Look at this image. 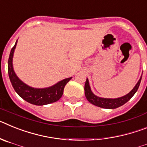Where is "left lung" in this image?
I'll use <instances>...</instances> for the list:
<instances>
[{"label":"left lung","mask_w":147,"mask_h":147,"mask_svg":"<svg viewBox=\"0 0 147 147\" xmlns=\"http://www.w3.org/2000/svg\"><path fill=\"white\" fill-rule=\"evenodd\" d=\"M141 78H142V75L140 77L139 80L138 81L137 84L135 85V87L132 88L129 93L126 94L125 96H123L121 97H119V98H102V97L97 96L94 93L92 92L91 88L90 86L89 81L88 79L87 78L86 82H85V97L88 99L89 102L93 104V105H96L97 107H102V108L105 109H115L117 107H121L125 103H127L133 96L135 93L137 92L138 89L139 88L140 83L141 81Z\"/></svg>","instance_id":"left-lung-1"}]
</instances>
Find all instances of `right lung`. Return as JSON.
Segmentation results:
<instances>
[{
    "mask_svg": "<svg viewBox=\"0 0 147 147\" xmlns=\"http://www.w3.org/2000/svg\"><path fill=\"white\" fill-rule=\"evenodd\" d=\"M17 42L18 40L11 49L8 60V74L10 82L16 93L27 102L34 105L42 106L57 102L63 94L65 86L72 77L64 79L49 88H36L26 85L18 77L13 68V56Z\"/></svg>",
    "mask_w": 147,
    "mask_h": 147,
    "instance_id": "1",
    "label": "right lung"
}]
</instances>
